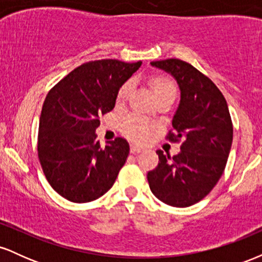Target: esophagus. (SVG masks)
<instances>
[{
	"label": "esophagus",
	"instance_id": "1",
	"mask_svg": "<svg viewBox=\"0 0 262 262\" xmlns=\"http://www.w3.org/2000/svg\"><path fill=\"white\" fill-rule=\"evenodd\" d=\"M141 150H143V148L135 145V144H132V145H130V152H132V154H137V152H140Z\"/></svg>",
	"mask_w": 262,
	"mask_h": 262
}]
</instances>
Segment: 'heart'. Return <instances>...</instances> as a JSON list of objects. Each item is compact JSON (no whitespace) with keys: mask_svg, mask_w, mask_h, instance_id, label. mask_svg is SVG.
<instances>
[{"mask_svg":"<svg viewBox=\"0 0 262 262\" xmlns=\"http://www.w3.org/2000/svg\"><path fill=\"white\" fill-rule=\"evenodd\" d=\"M150 86H151L156 98L164 95H169V93H175L176 95L175 85L172 83V81L165 76H152L150 79ZM132 89H133V80H128L127 82L123 83L118 93H117V103H124ZM151 123L144 117L138 116V114H132L122 122L123 133L127 135L129 139H133L135 141H144L148 139L150 133H151Z\"/></svg>","mask_w":262,"mask_h":262,"instance_id":"1","label":"heart"}]
</instances>
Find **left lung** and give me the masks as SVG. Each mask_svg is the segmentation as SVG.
I'll list each match as a JSON object with an SVG mask.
<instances>
[{"mask_svg": "<svg viewBox=\"0 0 262 262\" xmlns=\"http://www.w3.org/2000/svg\"><path fill=\"white\" fill-rule=\"evenodd\" d=\"M152 66L175 77L181 100L167 139H183L172 156L158 150L159 164L148 172L150 189L161 202L189 207L212 191L223 175L231 141L233 123L223 93L212 80L179 59L152 61Z\"/></svg>", "mask_w": 262, "mask_h": 262, "instance_id": "8db88e82", "label": "left lung"}]
</instances>
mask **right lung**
Wrapping results in <instances>:
<instances>
[{
	"instance_id": "right-lung-1",
	"label": "right lung",
	"mask_w": 262,
	"mask_h": 262,
	"mask_svg": "<svg viewBox=\"0 0 262 262\" xmlns=\"http://www.w3.org/2000/svg\"><path fill=\"white\" fill-rule=\"evenodd\" d=\"M140 65L116 59L85 62L48 92L39 119L38 158L48 182L68 201L86 203L103 196L127 161L124 138L102 148L95 132L100 116L113 110L121 86Z\"/></svg>"
}]
</instances>
